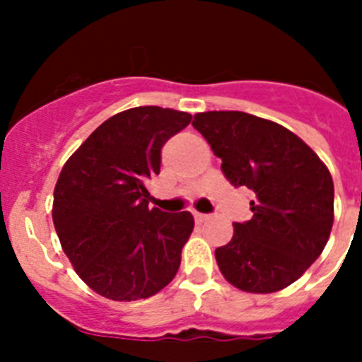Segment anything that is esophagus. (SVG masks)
Here are the masks:
<instances>
[{"label":"esophagus","mask_w":362,"mask_h":362,"mask_svg":"<svg viewBox=\"0 0 362 362\" xmlns=\"http://www.w3.org/2000/svg\"><path fill=\"white\" fill-rule=\"evenodd\" d=\"M193 217H195L197 223H204V221H208V218H209V215L200 214V211H193Z\"/></svg>","instance_id":"34e87169"}]
</instances>
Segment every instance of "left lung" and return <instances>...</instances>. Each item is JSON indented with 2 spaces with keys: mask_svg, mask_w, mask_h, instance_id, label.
Wrapping results in <instances>:
<instances>
[{
  "mask_svg": "<svg viewBox=\"0 0 362 362\" xmlns=\"http://www.w3.org/2000/svg\"><path fill=\"white\" fill-rule=\"evenodd\" d=\"M193 127L223 160L230 184L254 191L252 218L233 223L232 241L215 250L218 270L245 293L289 287L329 239V169L289 129L247 112H202Z\"/></svg>",
  "mask_w": 362,
  "mask_h": 362,
  "instance_id": "1",
  "label": "left lung"
}]
</instances>
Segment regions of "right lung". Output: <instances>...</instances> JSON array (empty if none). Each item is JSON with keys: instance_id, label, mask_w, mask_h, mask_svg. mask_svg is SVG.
Listing matches in <instances>:
<instances>
[{"instance_id": "obj_1", "label": "right lung", "mask_w": 362, "mask_h": 362, "mask_svg": "<svg viewBox=\"0 0 362 362\" xmlns=\"http://www.w3.org/2000/svg\"><path fill=\"white\" fill-rule=\"evenodd\" d=\"M187 112L136 106L93 130L68 158L53 195L64 254L90 289L115 302L148 298L171 284L195 221L148 208L147 178Z\"/></svg>"}]
</instances>
